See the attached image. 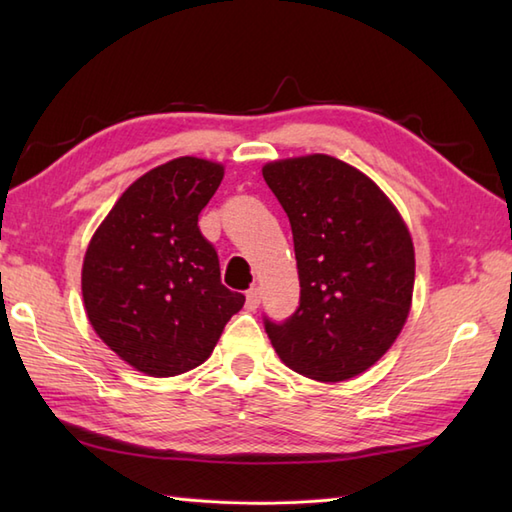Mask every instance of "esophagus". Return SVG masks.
<instances>
[{
	"mask_svg": "<svg viewBox=\"0 0 512 512\" xmlns=\"http://www.w3.org/2000/svg\"><path fill=\"white\" fill-rule=\"evenodd\" d=\"M259 299H262V292H259V288H250L246 292V310H257Z\"/></svg>",
	"mask_w": 512,
	"mask_h": 512,
	"instance_id": "esophagus-1",
	"label": "esophagus"
}]
</instances>
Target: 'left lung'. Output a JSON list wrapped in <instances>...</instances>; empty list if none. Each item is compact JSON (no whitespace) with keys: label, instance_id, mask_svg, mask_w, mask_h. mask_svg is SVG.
<instances>
[{"label":"left lung","instance_id":"8db88e82","mask_svg":"<svg viewBox=\"0 0 512 512\" xmlns=\"http://www.w3.org/2000/svg\"><path fill=\"white\" fill-rule=\"evenodd\" d=\"M262 173L290 220L301 286L292 317H264L270 343L312 380L363 374L411 308L416 257L405 222L374 180L339 158L275 160Z\"/></svg>","mask_w":512,"mask_h":512}]
</instances>
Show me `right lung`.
Instances as JSON below:
<instances>
[{
	"instance_id": "1",
	"label": "right lung",
	"mask_w": 512,
	"mask_h": 512,
	"mask_svg": "<svg viewBox=\"0 0 512 512\" xmlns=\"http://www.w3.org/2000/svg\"><path fill=\"white\" fill-rule=\"evenodd\" d=\"M222 178V165L193 156L147 171L85 253L81 290L94 332L147 376L202 365L246 301L222 286L220 259L198 226Z\"/></svg>"
}]
</instances>
